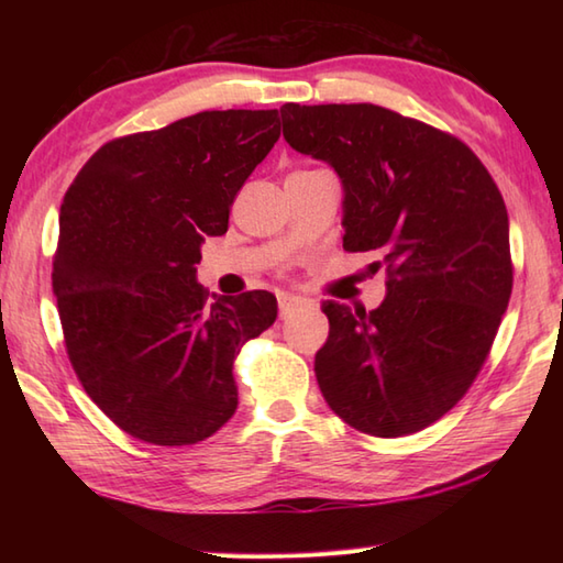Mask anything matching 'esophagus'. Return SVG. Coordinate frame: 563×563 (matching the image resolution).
Listing matches in <instances>:
<instances>
[{
	"instance_id": "34e87169",
	"label": "esophagus",
	"mask_w": 563,
	"mask_h": 563,
	"mask_svg": "<svg viewBox=\"0 0 563 563\" xmlns=\"http://www.w3.org/2000/svg\"><path fill=\"white\" fill-rule=\"evenodd\" d=\"M302 305H305L302 297H295V295H280L278 297V309H280L283 319H288L290 314H295Z\"/></svg>"
}]
</instances>
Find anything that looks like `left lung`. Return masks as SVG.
I'll return each instance as SVG.
<instances>
[{
	"mask_svg": "<svg viewBox=\"0 0 563 563\" xmlns=\"http://www.w3.org/2000/svg\"><path fill=\"white\" fill-rule=\"evenodd\" d=\"M283 137L343 184V249L375 251L373 312L324 302L314 357L331 411L399 438L435 423L486 361L512 290L508 210L479 157L450 133L375 103H285Z\"/></svg>",
	"mask_w": 563,
	"mask_h": 563,
	"instance_id": "8db88e82",
	"label": "left lung"
}]
</instances>
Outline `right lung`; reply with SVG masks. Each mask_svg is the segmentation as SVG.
Returning <instances> with one entry per match:
<instances>
[{"mask_svg": "<svg viewBox=\"0 0 563 563\" xmlns=\"http://www.w3.org/2000/svg\"><path fill=\"white\" fill-rule=\"evenodd\" d=\"M280 137L278 111H202L106 142L59 208L53 292L91 401L152 445H194L236 411L234 357L278 317L251 290L206 305L200 244Z\"/></svg>", "mask_w": 563, "mask_h": 563, "instance_id": "right-lung-1", "label": "right lung"}]
</instances>
